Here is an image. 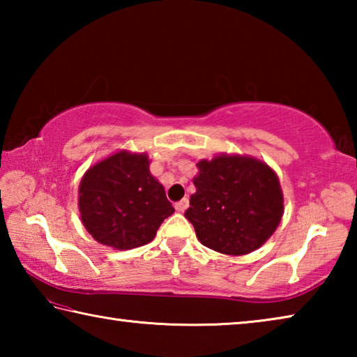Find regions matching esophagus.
Listing matches in <instances>:
<instances>
[{
    "label": "esophagus",
    "mask_w": 357,
    "mask_h": 357,
    "mask_svg": "<svg viewBox=\"0 0 357 357\" xmlns=\"http://www.w3.org/2000/svg\"><path fill=\"white\" fill-rule=\"evenodd\" d=\"M174 208H176V211H179V213H184V211L189 208V198H183V200H179L176 204H174Z\"/></svg>",
    "instance_id": "34e87169"
}]
</instances>
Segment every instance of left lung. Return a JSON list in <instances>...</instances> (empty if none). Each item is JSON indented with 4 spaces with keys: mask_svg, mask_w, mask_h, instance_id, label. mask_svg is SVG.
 Returning <instances> with one entry per match:
<instances>
[{
    "mask_svg": "<svg viewBox=\"0 0 357 357\" xmlns=\"http://www.w3.org/2000/svg\"><path fill=\"white\" fill-rule=\"evenodd\" d=\"M197 167V192L184 215L203 245L245 255L273 236L283 215V193L273 168L255 157L228 154Z\"/></svg>",
    "mask_w": 357,
    "mask_h": 357,
    "instance_id": "obj_1",
    "label": "left lung"
}]
</instances>
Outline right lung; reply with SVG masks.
Masks as SVG:
<instances>
[{
    "mask_svg": "<svg viewBox=\"0 0 357 357\" xmlns=\"http://www.w3.org/2000/svg\"><path fill=\"white\" fill-rule=\"evenodd\" d=\"M78 208L88 233L118 250L151 243L160 223L174 213L164 185L149 172L148 155L129 151H119L84 173Z\"/></svg>",
    "mask_w": 357,
    "mask_h": 357,
    "instance_id": "1",
    "label": "right lung"
}]
</instances>
